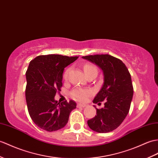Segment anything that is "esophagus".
Returning <instances> with one entry per match:
<instances>
[{
	"mask_svg": "<svg viewBox=\"0 0 158 158\" xmlns=\"http://www.w3.org/2000/svg\"><path fill=\"white\" fill-rule=\"evenodd\" d=\"M86 106V104H77V107L78 108H85Z\"/></svg>",
	"mask_w": 158,
	"mask_h": 158,
	"instance_id": "esophagus-1",
	"label": "esophagus"
}]
</instances>
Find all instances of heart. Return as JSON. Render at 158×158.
Listing matches in <instances>:
<instances>
[{
	"instance_id": "1",
	"label": "heart",
	"mask_w": 158,
	"mask_h": 158,
	"mask_svg": "<svg viewBox=\"0 0 158 158\" xmlns=\"http://www.w3.org/2000/svg\"><path fill=\"white\" fill-rule=\"evenodd\" d=\"M83 71L85 73V75H87L88 74H90L91 73H98V69L96 67V66H94L92 64L87 63L83 67ZM70 72V69H67L66 70L63 74V78L64 80H67L69 73ZM93 94V91L89 89H83V88L80 87H76L75 89H73L71 92V96L75 99L79 101H85L86 100L87 98L91 96Z\"/></svg>"
}]
</instances>
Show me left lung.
<instances>
[{
    "instance_id": "8db88e82",
    "label": "left lung",
    "mask_w": 158,
    "mask_h": 158,
    "mask_svg": "<svg viewBox=\"0 0 158 158\" xmlns=\"http://www.w3.org/2000/svg\"><path fill=\"white\" fill-rule=\"evenodd\" d=\"M83 58L97 64L104 73V84L93 102L100 104V102L105 101L104 107L96 109V115L87 120V124L98 133H109L120 125L129 112L133 96L131 74L122 60L111 55Z\"/></svg>"
}]
</instances>
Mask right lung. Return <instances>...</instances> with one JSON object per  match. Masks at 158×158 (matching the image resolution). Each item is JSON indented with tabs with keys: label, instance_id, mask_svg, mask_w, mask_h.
<instances>
[{
	"label": "right lung",
	"instance_id": "obj_1",
	"mask_svg": "<svg viewBox=\"0 0 158 158\" xmlns=\"http://www.w3.org/2000/svg\"><path fill=\"white\" fill-rule=\"evenodd\" d=\"M79 56L60 54L40 55L29 62L26 71L25 98L29 114L40 129L52 132L63 128L69 114L76 108L73 100H54L62 86L64 69Z\"/></svg>",
	"mask_w": 158,
	"mask_h": 158
}]
</instances>
